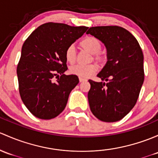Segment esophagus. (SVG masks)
Here are the masks:
<instances>
[{"instance_id": "esophagus-1", "label": "esophagus", "mask_w": 158, "mask_h": 158, "mask_svg": "<svg viewBox=\"0 0 158 158\" xmlns=\"http://www.w3.org/2000/svg\"><path fill=\"white\" fill-rule=\"evenodd\" d=\"M84 81H86V79H84V78H82V77H79V82H84Z\"/></svg>"}]
</instances>
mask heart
I'll use <instances>...</instances> for the list:
<instances>
[{"label":"heart","mask_w":158,"mask_h":158,"mask_svg":"<svg viewBox=\"0 0 158 158\" xmlns=\"http://www.w3.org/2000/svg\"><path fill=\"white\" fill-rule=\"evenodd\" d=\"M79 47L92 54L90 61H96L100 65H104L107 61V57L105 54L101 52L102 44H101L100 40L98 39L97 38L93 37V36H88V37L84 38L79 42ZM65 58L67 63L70 64H73L76 62V52L73 45H69L66 49ZM98 69V66L94 64H92L85 66H73L69 69V72L72 74L79 76V77L86 78L95 73Z\"/></svg>","instance_id":"1"}]
</instances>
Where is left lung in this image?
Returning a JSON list of instances; mask_svg holds the SVG:
<instances>
[{"label": "left lung", "mask_w": 158, "mask_h": 158, "mask_svg": "<svg viewBox=\"0 0 158 158\" xmlns=\"http://www.w3.org/2000/svg\"><path fill=\"white\" fill-rule=\"evenodd\" d=\"M86 34L102 41L107 51V64L98 74L106 82L89 80L91 111L101 121L117 122L137 102L145 79L143 53L135 38L120 26L91 27Z\"/></svg>", "instance_id": "8db88e82"}]
</instances>
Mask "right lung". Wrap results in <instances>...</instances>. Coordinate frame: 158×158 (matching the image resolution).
<instances>
[{
	"mask_svg": "<svg viewBox=\"0 0 158 158\" xmlns=\"http://www.w3.org/2000/svg\"><path fill=\"white\" fill-rule=\"evenodd\" d=\"M88 29L47 23L23 43L16 69L19 91L23 102L35 117L51 119L65 108L69 93L79 82L76 75L64 74L67 70L65 51Z\"/></svg>",
	"mask_w": 158,
	"mask_h": 158,
	"instance_id": "add662e5",
	"label": "right lung"
}]
</instances>
